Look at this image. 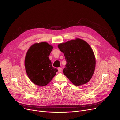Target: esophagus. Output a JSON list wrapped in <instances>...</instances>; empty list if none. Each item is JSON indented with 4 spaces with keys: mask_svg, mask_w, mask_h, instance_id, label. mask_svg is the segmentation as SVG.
<instances>
[{
    "mask_svg": "<svg viewBox=\"0 0 120 120\" xmlns=\"http://www.w3.org/2000/svg\"><path fill=\"white\" fill-rule=\"evenodd\" d=\"M61 71H62V68H58V71H59V72H60Z\"/></svg>",
    "mask_w": 120,
    "mask_h": 120,
    "instance_id": "esophagus-1",
    "label": "esophagus"
}]
</instances>
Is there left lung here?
I'll list each match as a JSON object with an SVG mask.
<instances>
[{"label": "left lung", "mask_w": 120, "mask_h": 120, "mask_svg": "<svg viewBox=\"0 0 120 120\" xmlns=\"http://www.w3.org/2000/svg\"><path fill=\"white\" fill-rule=\"evenodd\" d=\"M58 48L67 61L64 74L76 86L88 82L96 67L95 54L89 43L77 38L59 44Z\"/></svg>", "instance_id": "8db88e82"}]
</instances>
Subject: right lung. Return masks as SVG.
I'll list each match as a JSON object with an SVG mask.
<instances>
[{
    "label": "right lung",
    "instance_id": "add662e5",
    "mask_svg": "<svg viewBox=\"0 0 120 120\" xmlns=\"http://www.w3.org/2000/svg\"><path fill=\"white\" fill-rule=\"evenodd\" d=\"M53 46L46 42L35 43L28 49L25 57L26 74L35 85L45 86L56 75L57 70L49 59Z\"/></svg>",
    "mask_w": 120,
    "mask_h": 120
}]
</instances>
